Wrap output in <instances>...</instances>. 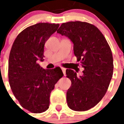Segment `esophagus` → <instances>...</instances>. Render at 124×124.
I'll return each mask as SVG.
<instances>
[{"mask_svg":"<svg viewBox=\"0 0 124 124\" xmlns=\"http://www.w3.org/2000/svg\"><path fill=\"white\" fill-rule=\"evenodd\" d=\"M61 69H62V72H63V73H64V76L66 75V68H61Z\"/></svg>","mask_w":124,"mask_h":124,"instance_id":"obj_1","label":"esophagus"}]
</instances>
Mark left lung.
I'll use <instances>...</instances> for the list:
<instances>
[{
	"mask_svg": "<svg viewBox=\"0 0 124 124\" xmlns=\"http://www.w3.org/2000/svg\"><path fill=\"white\" fill-rule=\"evenodd\" d=\"M73 43L74 54L84 68L78 77L72 70H66L71 85L67 91L69 108L84 111L102 100L109 85L113 73V58L106 38L96 26L85 22L63 23L57 30Z\"/></svg>",
	"mask_w": 124,
	"mask_h": 124,
	"instance_id": "left-lung-1",
	"label": "left lung"
}]
</instances>
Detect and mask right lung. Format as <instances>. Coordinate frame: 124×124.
Here are the masks:
<instances>
[{"label":"right lung","instance_id":"obj_1","mask_svg":"<svg viewBox=\"0 0 124 124\" xmlns=\"http://www.w3.org/2000/svg\"><path fill=\"white\" fill-rule=\"evenodd\" d=\"M58 27V24L44 22L29 26L18 34L10 51L11 89L22 108L33 113L48 109L51 92L64 75L59 67L44 70L38 64L44 60L45 42Z\"/></svg>","mask_w":124,"mask_h":124}]
</instances>
